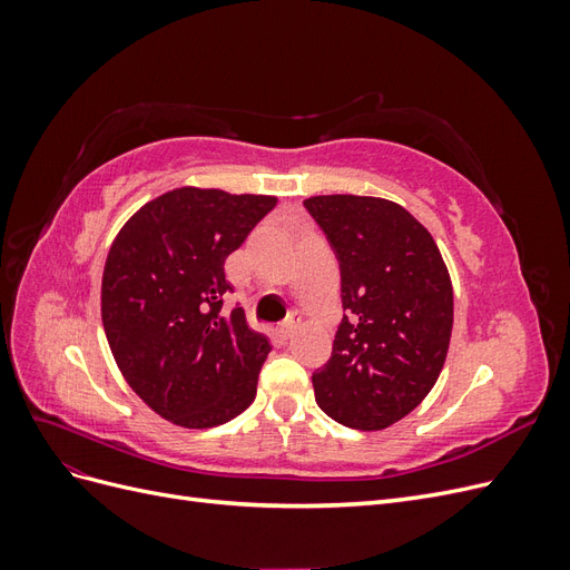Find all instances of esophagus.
<instances>
[{
    "label": "esophagus",
    "mask_w": 570,
    "mask_h": 570,
    "mask_svg": "<svg viewBox=\"0 0 570 570\" xmlns=\"http://www.w3.org/2000/svg\"><path fill=\"white\" fill-rule=\"evenodd\" d=\"M297 327H299V321H295V318H289L287 323H283V325H278V331H275V335H278L283 342H287V340H292L295 337V333H297Z\"/></svg>",
    "instance_id": "esophagus-1"
}]
</instances>
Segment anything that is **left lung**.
<instances>
[{
  "label": "left lung",
  "instance_id": "8db88e82",
  "mask_svg": "<svg viewBox=\"0 0 570 570\" xmlns=\"http://www.w3.org/2000/svg\"><path fill=\"white\" fill-rule=\"evenodd\" d=\"M304 206L335 249L347 312L312 375L316 402L342 425L383 430L438 383L454 323L450 271L433 235L390 199L321 195Z\"/></svg>",
  "mask_w": 570,
  "mask_h": 570
}]
</instances>
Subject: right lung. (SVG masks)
Wrapping results in <instances>:
<instances>
[{
    "instance_id": "1",
    "label": "right lung",
    "mask_w": 570,
    "mask_h": 570,
    "mask_svg": "<svg viewBox=\"0 0 570 570\" xmlns=\"http://www.w3.org/2000/svg\"><path fill=\"white\" fill-rule=\"evenodd\" d=\"M275 204L178 187L116 235L101 275V323L120 373L161 419L214 428L254 402L271 344L243 308L223 312L233 292L223 264Z\"/></svg>"
}]
</instances>
